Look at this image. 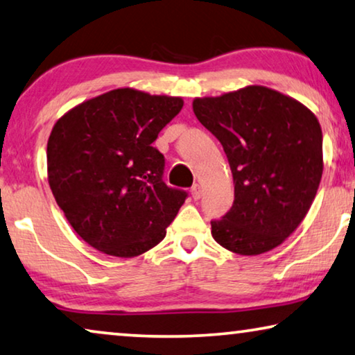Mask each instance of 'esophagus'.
<instances>
[{
  "label": "esophagus",
  "instance_id": "1",
  "mask_svg": "<svg viewBox=\"0 0 355 355\" xmlns=\"http://www.w3.org/2000/svg\"><path fill=\"white\" fill-rule=\"evenodd\" d=\"M191 196H193V199L194 200H198L200 196H202V189H200V184L199 183H196V184H193V188H191Z\"/></svg>",
  "mask_w": 355,
  "mask_h": 355
}]
</instances>
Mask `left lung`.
<instances>
[{"label":"left lung","mask_w":355,"mask_h":355,"mask_svg":"<svg viewBox=\"0 0 355 355\" xmlns=\"http://www.w3.org/2000/svg\"><path fill=\"white\" fill-rule=\"evenodd\" d=\"M193 110L223 146L234 182V202L210 221L211 236L239 255L272 250L315 198L324 171L319 121L295 98L263 86L196 98Z\"/></svg>","instance_id":"1"}]
</instances>
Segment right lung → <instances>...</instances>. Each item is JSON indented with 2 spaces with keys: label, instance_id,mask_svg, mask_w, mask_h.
<instances>
[{
  "label": "right lung",
  "instance_id": "obj_1",
  "mask_svg": "<svg viewBox=\"0 0 355 355\" xmlns=\"http://www.w3.org/2000/svg\"><path fill=\"white\" fill-rule=\"evenodd\" d=\"M180 97L114 89L57 121L47 141L52 194L79 236L107 255L132 258L159 244L188 193L164 183L157 134Z\"/></svg>",
  "mask_w": 355,
  "mask_h": 355
}]
</instances>
